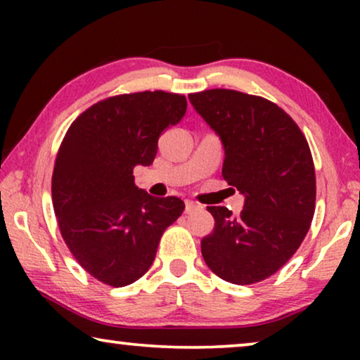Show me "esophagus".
Instances as JSON below:
<instances>
[{
	"mask_svg": "<svg viewBox=\"0 0 360 360\" xmlns=\"http://www.w3.org/2000/svg\"><path fill=\"white\" fill-rule=\"evenodd\" d=\"M198 208H200V205L195 203V201H191V200L185 201V213H193V211H196Z\"/></svg>",
	"mask_w": 360,
	"mask_h": 360,
	"instance_id": "esophagus-1",
	"label": "esophagus"
}]
</instances>
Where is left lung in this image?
Masks as SVG:
<instances>
[{
  "instance_id": "8db88e82",
  "label": "left lung",
  "mask_w": 360,
  "mask_h": 360,
  "mask_svg": "<svg viewBox=\"0 0 360 360\" xmlns=\"http://www.w3.org/2000/svg\"><path fill=\"white\" fill-rule=\"evenodd\" d=\"M188 100L223 142L224 180L244 195L239 216L206 206L214 229L201 240V254L226 282L257 283L288 262L311 224V150L297 122L262 96L214 88Z\"/></svg>"
}]
</instances>
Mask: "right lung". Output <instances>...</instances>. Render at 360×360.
I'll return each mask as SVG.
<instances>
[{
	"label": "right lung",
	"instance_id": "add662e5",
	"mask_svg": "<svg viewBox=\"0 0 360 360\" xmlns=\"http://www.w3.org/2000/svg\"><path fill=\"white\" fill-rule=\"evenodd\" d=\"M184 95L141 91L98 101L68 127L52 175L62 238L91 277L126 287L150 269L164 231L184 213L176 196L155 198L134 184L164 129L180 122Z\"/></svg>",
	"mask_w": 360,
	"mask_h": 360
}]
</instances>
